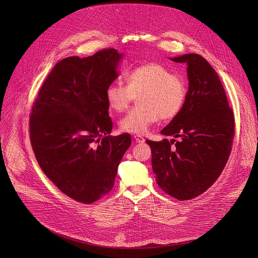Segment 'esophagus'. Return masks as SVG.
Returning a JSON list of instances; mask_svg holds the SVG:
<instances>
[{
    "label": "esophagus",
    "mask_w": 258,
    "mask_h": 258,
    "mask_svg": "<svg viewBox=\"0 0 258 258\" xmlns=\"http://www.w3.org/2000/svg\"><path fill=\"white\" fill-rule=\"evenodd\" d=\"M134 139L138 143H143L145 141V139L142 136H140V135H134Z\"/></svg>",
    "instance_id": "esophagus-1"
}]
</instances>
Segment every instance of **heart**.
<instances>
[{
	"instance_id": "1",
	"label": "heart",
	"mask_w": 258,
	"mask_h": 258,
	"mask_svg": "<svg viewBox=\"0 0 258 258\" xmlns=\"http://www.w3.org/2000/svg\"><path fill=\"white\" fill-rule=\"evenodd\" d=\"M126 85L117 80L105 89L108 107L116 113L125 111L138 98L139 106L119 120L121 132L144 135L160 119H172L185 103L187 89L184 79L158 62L134 68L125 74Z\"/></svg>"
}]
</instances>
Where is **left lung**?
I'll return each instance as SVG.
<instances>
[{
	"instance_id": "8db88e82",
	"label": "left lung",
	"mask_w": 258,
	"mask_h": 258,
	"mask_svg": "<svg viewBox=\"0 0 258 258\" xmlns=\"http://www.w3.org/2000/svg\"><path fill=\"white\" fill-rule=\"evenodd\" d=\"M171 60L187 64L189 80L181 112L161 131L174 138L146 142L159 187L187 201L205 192L221 175L231 153L234 115L219 75L204 57L189 53Z\"/></svg>"
}]
</instances>
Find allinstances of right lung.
I'll return each instance as SVG.
<instances>
[{
    "label": "right lung",
    "instance_id": "obj_1",
    "mask_svg": "<svg viewBox=\"0 0 258 258\" xmlns=\"http://www.w3.org/2000/svg\"><path fill=\"white\" fill-rule=\"evenodd\" d=\"M121 58L113 48L63 58L31 108L30 141L38 165L61 192L84 204L111 191L132 143L128 134L110 136L105 89L118 77Z\"/></svg>",
    "mask_w": 258,
    "mask_h": 258
}]
</instances>
